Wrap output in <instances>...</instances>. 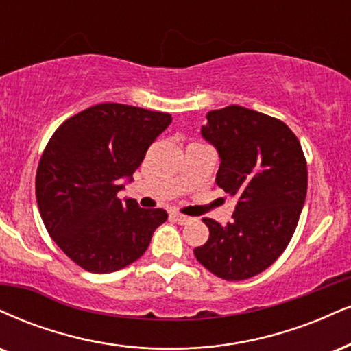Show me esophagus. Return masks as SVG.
I'll use <instances>...</instances> for the list:
<instances>
[{
	"instance_id": "1",
	"label": "esophagus",
	"mask_w": 351,
	"mask_h": 351,
	"mask_svg": "<svg viewBox=\"0 0 351 351\" xmlns=\"http://www.w3.org/2000/svg\"><path fill=\"white\" fill-rule=\"evenodd\" d=\"M171 219H175V221L178 222L180 226H184V223L191 222V217L183 216V214H180V213H171Z\"/></svg>"
}]
</instances>
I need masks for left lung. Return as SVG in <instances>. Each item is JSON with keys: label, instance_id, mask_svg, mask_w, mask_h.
<instances>
[{"label": "left lung", "instance_id": "obj_1", "mask_svg": "<svg viewBox=\"0 0 351 351\" xmlns=\"http://www.w3.org/2000/svg\"><path fill=\"white\" fill-rule=\"evenodd\" d=\"M201 134L221 155L216 183L237 206L227 226L202 219L209 239L194 256L222 280H248L280 258L296 230L307 193L306 157L285 122L235 104L210 111Z\"/></svg>", "mask_w": 351, "mask_h": 351}]
</instances>
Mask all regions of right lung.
<instances>
[{"instance_id": "right-lung-1", "label": "right lung", "mask_w": 351, "mask_h": 351, "mask_svg": "<svg viewBox=\"0 0 351 351\" xmlns=\"http://www.w3.org/2000/svg\"><path fill=\"white\" fill-rule=\"evenodd\" d=\"M170 122L171 114L103 103L50 137L36 173L37 206L50 237L78 267L99 274L128 267L167 221V210L142 209L117 193Z\"/></svg>"}]
</instances>
